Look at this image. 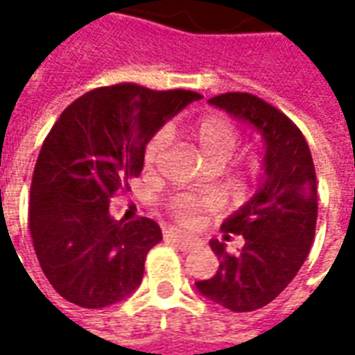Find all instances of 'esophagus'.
Listing matches in <instances>:
<instances>
[{
	"instance_id": "obj_1",
	"label": "esophagus",
	"mask_w": 355,
	"mask_h": 355,
	"mask_svg": "<svg viewBox=\"0 0 355 355\" xmlns=\"http://www.w3.org/2000/svg\"><path fill=\"white\" fill-rule=\"evenodd\" d=\"M165 239L171 241V243H175L180 250H192V248L196 247V241H192V239H188L182 231H178V229H165Z\"/></svg>"
}]
</instances>
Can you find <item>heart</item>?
<instances>
[{"instance_id":"1","label":"heart","mask_w":355,"mask_h":355,"mask_svg":"<svg viewBox=\"0 0 355 355\" xmlns=\"http://www.w3.org/2000/svg\"><path fill=\"white\" fill-rule=\"evenodd\" d=\"M194 134L204 155L208 161H221L225 163L239 146V132L235 124L229 118L221 116V114H209V116L202 118L194 128ZM171 134L168 130H159L155 136L149 139L146 146V161L153 163L155 159L161 155V151L167 147ZM209 202L206 198L190 194V192H182L177 194L168 202V211L182 223L192 225L196 223L200 218V211L206 209Z\"/></svg>"}]
</instances>
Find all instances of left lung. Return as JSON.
I'll return each instance as SVG.
<instances>
[{"label":"left lung","instance_id":"1","mask_svg":"<svg viewBox=\"0 0 355 355\" xmlns=\"http://www.w3.org/2000/svg\"><path fill=\"white\" fill-rule=\"evenodd\" d=\"M209 105L254 128L264 141L262 177L254 196L223 221L221 231L243 235L245 247L229 254L209 241L219 259L216 276L196 289L233 313L257 311L278 297L309 254L317 225V177L305 137L278 108L248 93L211 96Z\"/></svg>","mask_w":355,"mask_h":355}]
</instances>
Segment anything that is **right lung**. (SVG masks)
<instances>
[{
	"instance_id": "1",
	"label": "right lung",
	"mask_w": 355,
	"mask_h": 355,
	"mask_svg": "<svg viewBox=\"0 0 355 355\" xmlns=\"http://www.w3.org/2000/svg\"><path fill=\"white\" fill-rule=\"evenodd\" d=\"M202 95L122 85L93 89L46 136L31 184L28 229L52 288L69 303L101 309L134 293L149 248L163 239L153 219H114L110 198L130 190L159 128Z\"/></svg>"
}]
</instances>
